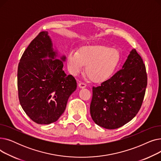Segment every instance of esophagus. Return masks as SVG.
<instances>
[{"mask_svg":"<svg viewBox=\"0 0 161 161\" xmlns=\"http://www.w3.org/2000/svg\"><path fill=\"white\" fill-rule=\"evenodd\" d=\"M78 86H79V87H80V88L83 89V88H85V87H86L87 85H86V83H80L78 84Z\"/></svg>","mask_w":161,"mask_h":161,"instance_id":"esophagus-1","label":"esophagus"}]
</instances>
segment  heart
I'll return each instance as SVG.
<instances>
[{"mask_svg": "<svg viewBox=\"0 0 161 161\" xmlns=\"http://www.w3.org/2000/svg\"><path fill=\"white\" fill-rule=\"evenodd\" d=\"M66 65L74 76L86 72L95 83H102L110 78L121 61L118 51L103 45L86 46L78 52L71 50L66 56Z\"/></svg>", "mask_w": 161, "mask_h": 161, "instance_id": "1", "label": "heart"}]
</instances>
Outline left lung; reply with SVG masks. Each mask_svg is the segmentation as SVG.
Instances as JSON below:
<instances>
[{
    "mask_svg": "<svg viewBox=\"0 0 161 161\" xmlns=\"http://www.w3.org/2000/svg\"><path fill=\"white\" fill-rule=\"evenodd\" d=\"M147 83L146 66L133 49L119 71L100 86L92 87V120L107 129L119 128L131 121L141 108Z\"/></svg>",
    "mask_w": 161,
    "mask_h": 161,
    "instance_id": "1",
    "label": "left lung"
}]
</instances>
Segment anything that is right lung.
Returning <instances> with one entry per match:
<instances>
[{"instance_id":"obj_1","label":"right lung","mask_w":161,"mask_h":161,"mask_svg":"<svg viewBox=\"0 0 161 161\" xmlns=\"http://www.w3.org/2000/svg\"><path fill=\"white\" fill-rule=\"evenodd\" d=\"M57 57L47 31H42L25 49L18 65L19 103L24 112L38 124L57 121L77 87L75 78L63 70L66 57Z\"/></svg>"}]
</instances>
